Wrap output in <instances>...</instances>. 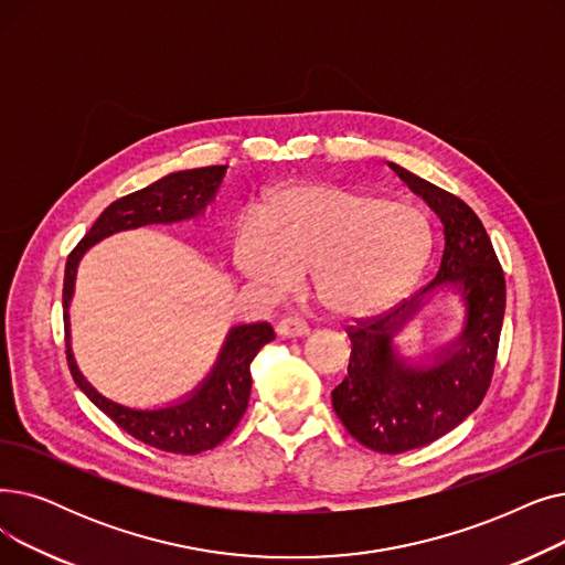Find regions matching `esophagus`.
I'll use <instances>...</instances> for the list:
<instances>
[{
	"mask_svg": "<svg viewBox=\"0 0 565 565\" xmlns=\"http://www.w3.org/2000/svg\"><path fill=\"white\" fill-rule=\"evenodd\" d=\"M276 331L282 338H306L310 333L308 324H306L301 317H285V319H280Z\"/></svg>",
	"mask_w": 565,
	"mask_h": 565,
	"instance_id": "34e87169",
	"label": "esophagus"
}]
</instances>
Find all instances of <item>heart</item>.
<instances>
[{
	"mask_svg": "<svg viewBox=\"0 0 565 565\" xmlns=\"http://www.w3.org/2000/svg\"><path fill=\"white\" fill-rule=\"evenodd\" d=\"M433 253L429 223L412 204L342 183H291L232 230L236 271L268 291L310 274L315 301L338 317L397 303Z\"/></svg>",
	"mask_w": 565,
	"mask_h": 565,
	"instance_id": "heart-1",
	"label": "heart"
}]
</instances>
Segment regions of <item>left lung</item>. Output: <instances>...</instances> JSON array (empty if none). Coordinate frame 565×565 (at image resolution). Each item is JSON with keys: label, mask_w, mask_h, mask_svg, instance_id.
<instances>
[{"label": "left lung", "mask_w": 565, "mask_h": 565, "mask_svg": "<svg viewBox=\"0 0 565 565\" xmlns=\"http://www.w3.org/2000/svg\"><path fill=\"white\" fill-rule=\"evenodd\" d=\"M388 166L439 216L441 266L409 301L347 329L352 356L347 377L331 395L349 435L370 450L395 455L444 437L486 397L503 324L505 280L492 241L469 204L405 168ZM444 288L461 294L466 327L427 362L414 364L392 340Z\"/></svg>", "instance_id": "left-lung-1"}]
</instances>
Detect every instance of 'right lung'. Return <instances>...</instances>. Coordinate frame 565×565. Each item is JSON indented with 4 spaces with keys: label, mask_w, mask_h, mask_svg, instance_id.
<instances>
[{
    "label": "right lung",
    "mask_w": 565,
    "mask_h": 565,
    "mask_svg": "<svg viewBox=\"0 0 565 565\" xmlns=\"http://www.w3.org/2000/svg\"><path fill=\"white\" fill-rule=\"evenodd\" d=\"M227 166H209L198 170L172 172L153 181L142 191L130 193L107 206L92 230L79 241L66 259L64 271V329H66V359L77 388L83 391L94 405L110 416L124 433L149 444L158 450L195 455L216 448L244 416L250 397V363L259 349L276 338L271 324L232 327L216 365L204 377V382L168 407L158 409H132L119 402L100 395L77 370L71 352V321L68 308L75 289L77 264L83 255L103 241L124 230H138L145 225H170L198 218L204 209L216 200L218 188Z\"/></svg>",
    "instance_id": "obj_1"
}]
</instances>
